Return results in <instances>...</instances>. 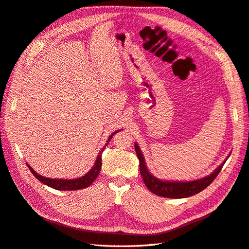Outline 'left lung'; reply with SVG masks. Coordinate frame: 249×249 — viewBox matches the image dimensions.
<instances>
[{"label": "left lung", "mask_w": 249, "mask_h": 249, "mask_svg": "<svg viewBox=\"0 0 249 249\" xmlns=\"http://www.w3.org/2000/svg\"><path fill=\"white\" fill-rule=\"evenodd\" d=\"M135 152L137 155V158L140 160V171L142 177V179L145 183L146 188H148L154 194L165 197V198H172V199H179V198H187L193 195H196L201 191L206 189L211 182L214 180L217 177V174L222 170L226 159L209 176L200 178L197 180H191V181H169V180H161L157 178H155L153 174L146 168V165L144 162V158L142 153L141 152L140 146L137 143H134ZM229 157V156H228Z\"/></svg>", "instance_id": "1"}]
</instances>
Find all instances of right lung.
<instances>
[{
  "mask_svg": "<svg viewBox=\"0 0 249 249\" xmlns=\"http://www.w3.org/2000/svg\"><path fill=\"white\" fill-rule=\"evenodd\" d=\"M119 130L115 131L114 133L110 134L108 136V139L107 141L106 145L104 146L103 149L100 150L96 161L93 165V167H92L85 176H83L79 178H73V179H57V178H45L40 176L39 173H36L29 164H27V167L30 168V170L32 171V173L36 177V178L40 180L44 185L48 186L50 188H53L55 190H59V191H73V190H81V189H85L87 187H89L92 182H93L96 178L98 177V174L100 172L101 169V154H103L104 150L106 149V146L107 145V143L109 142V141L112 140V137L118 132Z\"/></svg>",
  "mask_w": 249,
  "mask_h": 249,
  "instance_id": "add662e5",
  "label": "right lung"
}]
</instances>
